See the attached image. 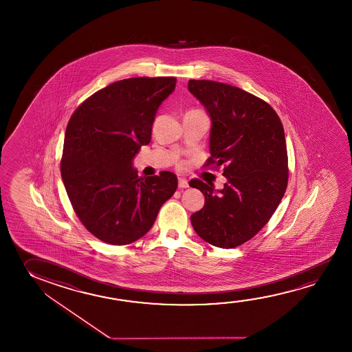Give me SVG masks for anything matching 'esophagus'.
Returning <instances> with one entry per match:
<instances>
[{
    "instance_id": "esophagus-1",
    "label": "esophagus",
    "mask_w": 352,
    "mask_h": 352,
    "mask_svg": "<svg viewBox=\"0 0 352 352\" xmlns=\"http://www.w3.org/2000/svg\"><path fill=\"white\" fill-rule=\"evenodd\" d=\"M178 186L179 189H185V188H189V183L186 179L179 178Z\"/></svg>"
}]
</instances>
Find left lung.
Listing matches in <instances>:
<instances>
[{
  "mask_svg": "<svg viewBox=\"0 0 352 352\" xmlns=\"http://www.w3.org/2000/svg\"><path fill=\"white\" fill-rule=\"evenodd\" d=\"M189 92L211 118L206 166H223L222 190L190 180L205 196L191 225L205 242L236 248L269 222L287 188V148L283 122L263 99L221 82L188 83Z\"/></svg>",
  "mask_w": 352,
  "mask_h": 352,
  "instance_id": "8db88e82",
  "label": "left lung"
}]
</instances>
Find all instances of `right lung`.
I'll use <instances>...</instances> for the list:
<instances>
[{"instance_id":"obj_1","label":"right lung","mask_w":352,"mask_h":352,"mask_svg":"<svg viewBox=\"0 0 352 352\" xmlns=\"http://www.w3.org/2000/svg\"><path fill=\"white\" fill-rule=\"evenodd\" d=\"M175 83V77L114 82L87 98L69 119L61 177L76 214L103 242L125 245L144 236L177 190L172 172L140 178L133 167Z\"/></svg>"}]
</instances>
